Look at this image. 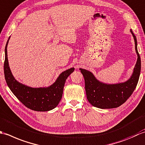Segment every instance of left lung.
<instances>
[{"label": "left lung", "instance_id": "8db88e82", "mask_svg": "<svg viewBox=\"0 0 145 145\" xmlns=\"http://www.w3.org/2000/svg\"><path fill=\"white\" fill-rule=\"evenodd\" d=\"M130 32L135 40L138 58L133 72L128 80L116 84L105 83L97 79L89 71L79 69L84 78L87 99L94 107L100 109L119 107L130 97L137 87L141 71V59L138 52L137 37L131 30Z\"/></svg>", "mask_w": 145, "mask_h": 145}]
</instances>
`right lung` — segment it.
Segmentation results:
<instances>
[{
	"label": "right lung",
	"mask_w": 145,
	"mask_h": 145,
	"mask_svg": "<svg viewBox=\"0 0 145 145\" xmlns=\"http://www.w3.org/2000/svg\"><path fill=\"white\" fill-rule=\"evenodd\" d=\"M5 48L4 74L7 86L12 92L26 107L36 111H49L54 109L63 96L67 78L74 71V67L64 71L57 77L54 83L48 87L32 88L17 81L12 73L7 57V45Z\"/></svg>",
	"instance_id": "1"
}]
</instances>
